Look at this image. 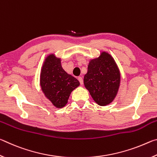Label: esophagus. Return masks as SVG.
Segmentation results:
<instances>
[{
  "label": "esophagus",
  "instance_id": "1",
  "mask_svg": "<svg viewBox=\"0 0 157 157\" xmlns=\"http://www.w3.org/2000/svg\"><path fill=\"white\" fill-rule=\"evenodd\" d=\"M78 79V80L79 82V83H80V84L81 85L83 84V79H82V78H81V77H79Z\"/></svg>",
  "mask_w": 157,
  "mask_h": 157
}]
</instances>
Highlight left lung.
Masks as SVG:
<instances>
[{"mask_svg": "<svg viewBox=\"0 0 157 157\" xmlns=\"http://www.w3.org/2000/svg\"><path fill=\"white\" fill-rule=\"evenodd\" d=\"M121 74L113 58L106 52L90 61L84 84L98 105L106 106L116 96Z\"/></svg>", "mask_w": 157, "mask_h": 157, "instance_id": "left-lung-1", "label": "left lung"}]
</instances>
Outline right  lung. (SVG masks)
<instances>
[{
	"label": "right lung",
	"mask_w": 157,
	"mask_h": 157,
	"mask_svg": "<svg viewBox=\"0 0 157 157\" xmlns=\"http://www.w3.org/2000/svg\"><path fill=\"white\" fill-rule=\"evenodd\" d=\"M40 84L44 95L57 108H62L67 104L71 93L77 88L79 82L69 75L61 65V59L50 55L42 66Z\"/></svg>",
	"instance_id": "add662e5"
}]
</instances>
